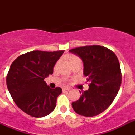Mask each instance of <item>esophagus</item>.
<instances>
[{
	"label": "esophagus",
	"mask_w": 135,
	"mask_h": 135,
	"mask_svg": "<svg viewBox=\"0 0 135 135\" xmlns=\"http://www.w3.org/2000/svg\"><path fill=\"white\" fill-rule=\"evenodd\" d=\"M69 90H70L69 88H66V87H65V88H63V89H62L63 92H64V91H69Z\"/></svg>",
	"instance_id": "1"
}]
</instances>
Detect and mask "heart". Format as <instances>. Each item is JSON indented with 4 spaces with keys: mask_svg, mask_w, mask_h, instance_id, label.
Wrapping results in <instances>:
<instances>
[{
    "mask_svg": "<svg viewBox=\"0 0 135 135\" xmlns=\"http://www.w3.org/2000/svg\"><path fill=\"white\" fill-rule=\"evenodd\" d=\"M68 61L69 62V64H71V66L73 65V64H77V63L81 64V59L75 55H70L68 57Z\"/></svg>",
    "mask_w": 135,
    "mask_h": 135,
    "instance_id": "heart-1",
    "label": "heart"
}]
</instances>
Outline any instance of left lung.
Returning <instances> with one entry per match:
<instances>
[{
    "mask_svg": "<svg viewBox=\"0 0 135 135\" xmlns=\"http://www.w3.org/2000/svg\"><path fill=\"white\" fill-rule=\"evenodd\" d=\"M69 51L81 59L84 75L89 82V89L72 103V107L78 115L96 116L110 106L120 89L122 73L118 58L114 52L99 45L81 46Z\"/></svg>",
    "mask_w": 135,
    "mask_h": 135,
    "instance_id": "left-lung-1",
    "label": "left lung"
}]
</instances>
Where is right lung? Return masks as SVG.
I'll use <instances>...</instances> for the list:
<instances>
[{
    "label": "right lung",
    "mask_w": 135,
    "mask_h": 135,
    "mask_svg": "<svg viewBox=\"0 0 135 135\" xmlns=\"http://www.w3.org/2000/svg\"><path fill=\"white\" fill-rule=\"evenodd\" d=\"M64 51H32L12 62L6 78L7 89L17 106L30 116L42 117L55 109L62 90L51 89L44 80L53 74Z\"/></svg>",
    "instance_id": "obj_1"
}]
</instances>
